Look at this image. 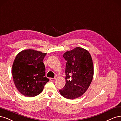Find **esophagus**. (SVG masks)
Here are the masks:
<instances>
[{"instance_id":"1","label":"esophagus","mask_w":121,"mask_h":121,"mask_svg":"<svg viewBox=\"0 0 121 121\" xmlns=\"http://www.w3.org/2000/svg\"><path fill=\"white\" fill-rule=\"evenodd\" d=\"M50 79L51 81H54L56 79V78H50Z\"/></svg>"}]
</instances>
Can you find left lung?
Segmentation results:
<instances>
[{
  "label": "left lung",
  "instance_id": "obj_1",
  "mask_svg": "<svg viewBox=\"0 0 121 121\" xmlns=\"http://www.w3.org/2000/svg\"><path fill=\"white\" fill-rule=\"evenodd\" d=\"M63 57L67 61L65 68L66 84L59 90L62 96L73 99L87 91L93 76V65L90 53L76 47L65 52Z\"/></svg>",
  "mask_w": 121,
  "mask_h": 121
}]
</instances>
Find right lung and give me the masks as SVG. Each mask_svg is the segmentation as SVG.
Here are the masks:
<instances>
[{
  "mask_svg": "<svg viewBox=\"0 0 121 121\" xmlns=\"http://www.w3.org/2000/svg\"><path fill=\"white\" fill-rule=\"evenodd\" d=\"M46 54L29 49L22 51L15 57L12 67L13 82L24 95L34 97L39 95L49 81L45 76L43 62Z\"/></svg>",
  "mask_w": 121,
  "mask_h": 121,
  "instance_id": "1",
  "label": "right lung"
}]
</instances>
